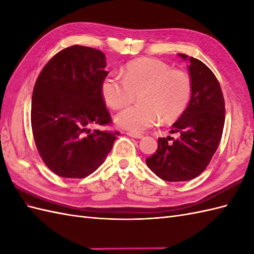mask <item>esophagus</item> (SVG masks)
I'll list each match as a JSON object with an SVG mask.
<instances>
[{"instance_id":"34e87169","label":"esophagus","mask_w":254,"mask_h":254,"mask_svg":"<svg viewBox=\"0 0 254 254\" xmlns=\"http://www.w3.org/2000/svg\"><path fill=\"white\" fill-rule=\"evenodd\" d=\"M128 136H131V137H133V138H136V139H139V138H141L143 137V135L141 134H137V133H132V132H127V133Z\"/></svg>"}]
</instances>
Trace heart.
I'll return each instance as SVG.
<instances>
[{"mask_svg": "<svg viewBox=\"0 0 254 254\" xmlns=\"http://www.w3.org/2000/svg\"><path fill=\"white\" fill-rule=\"evenodd\" d=\"M122 78L109 74L100 85L103 98L114 109H120L138 95L139 105L121 110L115 116L116 125L132 133H141L158 120L171 121L187 107L191 94L190 76L172 70L168 64L143 58L128 64Z\"/></svg>", "mask_w": 254, "mask_h": 254, "instance_id": "heart-1", "label": "heart"}]
</instances>
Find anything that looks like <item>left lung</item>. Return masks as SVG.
<instances>
[{
	"mask_svg": "<svg viewBox=\"0 0 254 254\" xmlns=\"http://www.w3.org/2000/svg\"><path fill=\"white\" fill-rule=\"evenodd\" d=\"M190 63L191 96L184 113L173 123L171 133L178 139L158 138V149L146 164L167 182L190 181L202 173L219 147L225 122V104L219 81L205 64L179 54Z\"/></svg>",
	"mask_w": 254,
	"mask_h": 254,
	"instance_id": "1",
	"label": "left lung"
}]
</instances>
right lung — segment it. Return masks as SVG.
I'll use <instances>...</instances> for the list:
<instances>
[{"label": "right lung", "instance_id": "add662e5", "mask_svg": "<svg viewBox=\"0 0 254 254\" xmlns=\"http://www.w3.org/2000/svg\"><path fill=\"white\" fill-rule=\"evenodd\" d=\"M106 56L73 45L45 64L35 82L31 126L42 160L62 178L84 179L104 163L119 132L88 128L111 118L100 91L109 73Z\"/></svg>", "mask_w": 254, "mask_h": 254}]
</instances>
